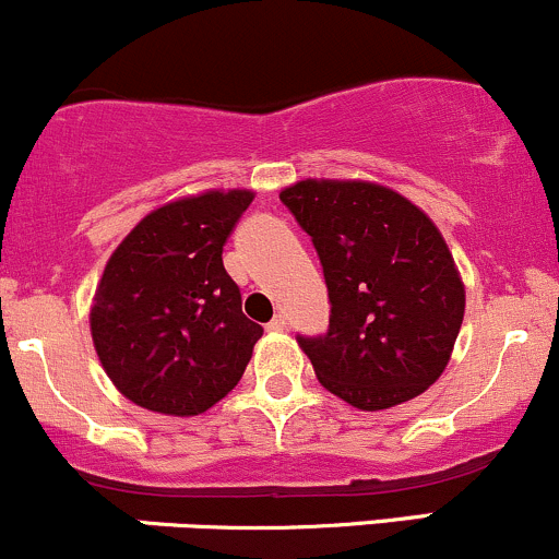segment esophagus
<instances>
[{
  "mask_svg": "<svg viewBox=\"0 0 559 559\" xmlns=\"http://www.w3.org/2000/svg\"><path fill=\"white\" fill-rule=\"evenodd\" d=\"M266 330H272V333H282V330H287V317L285 314H274L272 322H269Z\"/></svg>",
  "mask_w": 559,
  "mask_h": 559,
  "instance_id": "esophagus-1",
  "label": "esophagus"
}]
</instances>
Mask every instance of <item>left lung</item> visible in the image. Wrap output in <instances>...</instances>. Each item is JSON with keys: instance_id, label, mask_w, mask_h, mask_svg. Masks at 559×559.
<instances>
[{"instance_id": "1", "label": "left lung", "mask_w": 559, "mask_h": 559, "mask_svg": "<svg viewBox=\"0 0 559 559\" xmlns=\"http://www.w3.org/2000/svg\"><path fill=\"white\" fill-rule=\"evenodd\" d=\"M280 200L325 272L328 333L298 338L317 381L359 411L424 394L448 368L466 309L459 266L435 221L373 181L306 178Z\"/></svg>"}]
</instances>
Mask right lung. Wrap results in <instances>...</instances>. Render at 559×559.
<instances>
[{
	"mask_svg": "<svg viewBox=\"0 0 559 559\" xmlns=\"http://www.w3.org/2000/svg\"><path fill=\"white\" fill-rule=\"evenodd\" d=\"M250 189H207L152 210L106 261L90 306L114 386L165 416H200L242 378L263 328L242 314L224 245Z\"/></svg>",
	"mask_w": 559,
	"mask_h": 559,
	"instance_id": "right-lung-1",
	"label": "right lung"
}]
</instances>
